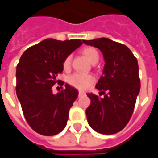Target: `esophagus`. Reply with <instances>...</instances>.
<instances>
[{"label": "esophagus", "mask_w": 158, "mask_h": 158, "mask_svg": "<svg viewBox=\"0 0 158 158\" xmlns=\"http://www.w3.org/2000/svg\"><path fill=\"white\" fill-rule=\"evenodd\" d=\"M78 95H79V96H83V95H85V93L82 91H79V93H78Z\"/></svg>", "instance_id": "1"}]
</instances>
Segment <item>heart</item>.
Masks as SVG:
<instances>
[{"label":"heart","mask_w":158,"mask_h":158,"mask_svg":"<svg viewBox=\"0 0 158 158\" xmlns=\"http://www.w3.org/2000/svg\"><path fill=\"white\" fill-rule=\"evenodd\" d=\"M81 53L83 54L86 59H88L90 63H97L99 60V52L94 48L88 47L82 49ZM70 64V57L68 56L64 61V69H68ZM68 81L71 86L78 89H87L90 85L94 81V78L91 75H86V74H73L70 76L68 79Z\"/></svg>","instance_id":"obj_1"}]
</instances>
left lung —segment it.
Listing matches in <instances>:
<instances>
[{
    "label": "left lung",
    "mask_w": 158,
    "mask_h": 158,
    "mask_svg": "<svg viewBox=\"0 0 158 158\" xmlns=\"http://www.w3.org/2000/svg\"><path fill=\"white\" fill-rule=\"evenodd\" d=\"M82 41L99 48L106 63L96 84L104 97L99 98L92 93L87 94L91 100L86 110L88 123L99 134H117L130 120L139 94L138 61L127 46L108 38Z\"/></svg>",
    "instance_id": "1"
}]
</instances>
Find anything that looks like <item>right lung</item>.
<instances>
[{
	"label": "right lung",
	"mask_w": 158,
	"mask_h": 158,
	"mask_svg": "<svg viewBox=\"0 0 158 158\" xmlns=\"http://www.w3.org/2000/svg\"><path fill=\"white\" fill-rule=\"evenodd\" d=\"M82 44L79 39L58 41L45 39L23 52L17 65L16 93L23 116L31 128L45 136L60 133L65 127L69 110L78 91L69 84L57 94L56 77L64 70V61Z\"/></svg>",
	"instance_id": "add662e5"
}]
</instances>
